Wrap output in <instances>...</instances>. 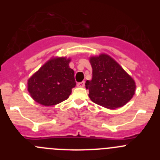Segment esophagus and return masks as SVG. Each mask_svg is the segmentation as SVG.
<instances>
[{
    "label": "esophagus",
    "instance_id": "obj_1",
    "mask_svg": "<svg viewBox=\"0 0 160 160\" xmlns=\"http://www.w3.org/2000/svg\"><path fill=\"white\" fill-rule=\"evenodd\" d=\"M77 86L78 87H85V82H78L77 84Z\"/></svg>",
    "mask_w": 160,
    "mask_h": 160
}]
</instances>
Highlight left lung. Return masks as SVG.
Instances as JSON below:
<instances>
[{
	"label": "left lung",
	"mask_w": 160,
	"mask_h": 160,
	"mask_svg": "<svg viewBox=\"0 0 160 160\" xmlns=\"http://www.w3.org/2000/svg\"><path fill=\"white\" fill-rule=\"evenodd\" d=\"M92 79L86 82L89 97L94 103L108 109L123 107L135 91L134 79L109 55L90 58Z\"/></svg>",
	"instance_id": "1"
}]
</instances>
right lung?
<instances>
[{"label": "right lung", "instance_id": "right-lung-1", "mask_svg": "<svg viewBox=\"0 0 160 160\" xmlns=\"http://www.w3.org/2000/svg\"><path fill=\"white\" fill-rule=\"evenodd\" d=\"M70 62L64 57L53 58L29 78L28 91L32 99L46 107L67 99L76 86Z\"/></svg>", "mask_w": 160, "mask_h": 160}]
</instances>
